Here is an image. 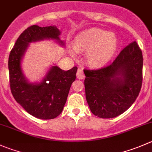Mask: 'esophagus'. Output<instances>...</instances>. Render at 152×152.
Here are the masks:
<instances>
[{
    "instance_id": "obj_1",
    "label": "esophagus",
    "mask_w": 152,
    "mask_h": 152,
    "mask_svg": "<svg viewBox=\"0 0 152 152\" xmlns=\"http://www.w3.org/2000/svg\"><path fill=\"white\" fill-rule=\"evenodd\" d=\"M76 77L79 79H83L85 77L82 69H79V70H78L77 73H76Z\"/></svg>"
}]
</instances>
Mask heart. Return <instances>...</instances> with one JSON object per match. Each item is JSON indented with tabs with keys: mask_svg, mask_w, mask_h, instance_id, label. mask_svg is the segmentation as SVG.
<instances>
[{
	"mask_svg": "<svg viewBox=\"0 0 152 152\" xmlns=\"http://www.w3.org/2000/svg\"><path fill=\"white\" fill-rule=\"evenodd\" d=\"M73 48L77 53H86V61L93 68H101L108 64L117 53L118 41L107 31L91 29L75 37ZM75 56L73 52H70Z\"/></svg>",
	"mask_w": 152,
	"mask_h": 152,
	"instance_id": "b5f03b06",
	"label": "heart"
}]
</instances>
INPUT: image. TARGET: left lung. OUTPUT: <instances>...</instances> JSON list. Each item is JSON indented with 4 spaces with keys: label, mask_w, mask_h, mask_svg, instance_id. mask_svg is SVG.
<instances>
[{
    "label": "left lung",
    "mask_w": 152,
    "mask_h": 152,
    "mask_svg": "<svg viewBox=\"0 0 152 152\" xmlns=\"http://www.w3.org/2000/svg\"><path fill=\"white\" fill-rule=\"evenodd\" d=\"M142 51L134 42L110 65L96 70H84L85 96L94 115L113 118L132 106L142 86Z\"/></svg>",
    "instance_id": "8db88e82"
}]
</instances>
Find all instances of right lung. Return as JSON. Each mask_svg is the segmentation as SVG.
Segmentation results:
<instances>
[{
  "instance_id": "right-lung-1",
  "label": "right lung",
  "mask_w": 152,
  "mask_h": 152,
  "mask_svg": "<svg viewBox=\"0 0 152 152\" xmlns=\"http://www.w3.org/2000/svg\"><path fill=\"white\" fill-rule=\"evenodd\" d=\"M60 35L61 31L56 26H29L18 37L9 57L12 96L28 113L41 120L54 119L61 113L78 68L65 71L53 64L42 80L30 82L23 73L22 62L29 44L53 40L64 48L65 42L60 39Z\"/></svg>"
}]
</instances>
